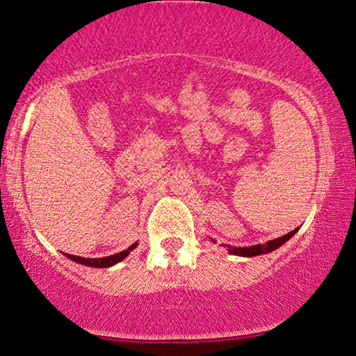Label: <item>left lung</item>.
<instances>
[{"mask_svg":"<svg viewBox=\"0 0 356 356\" xmlns=\"http://www.w3.org/2000/svg\"><path fill=\"white\" fill-rule=\"evenodd\" d=\"M296 232H298V229H294V231H291L286 235H283V237L269 240V242H266V245H253V247H242V248H229V253L238 254V256H258L262 253H269V251H273L278 247H282V245L285 243L286 240L291 238Z\"/></svg>","mask_w":356,"mask_h":356,"instance_id":"8db88e82","label":"left lung"}]
</instances>
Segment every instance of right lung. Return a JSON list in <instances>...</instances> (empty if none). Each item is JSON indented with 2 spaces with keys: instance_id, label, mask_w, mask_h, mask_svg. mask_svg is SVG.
<instances>
[{
  "instance_id": "right-lung-1",
  "label": "right lung",
  "mask_w": 356,
  "mask_h": 356,
  "mask_svg": "<svg viewBox=\"0 0 356 356\" xmlns=\"http://www.w3.org/2000/svg\"><path fill=\"white\" fill-rule=\"evenodd\" d=\"M136 247V243L132 245V247H129L127 250L121 251V253L118 254H113V256H108V258H100V259H90V258H81V256H73V254H67L70 259H73L74 262H79V264H84V266H89V267H109V266H114L116 262L122 261L125 256H127L130 251Z\"/></svg>"
}]
</instances>
